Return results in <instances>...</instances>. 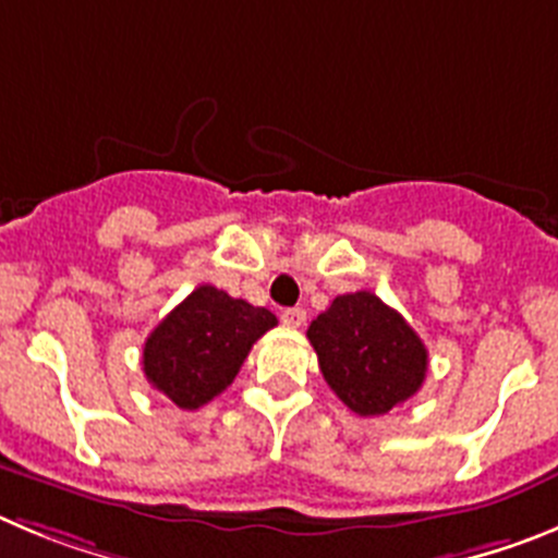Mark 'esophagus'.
Masks as SVG:
<instances>
[{"instance_id": "esophagus-1", "label": "esophagus", "mask_w": 558, "mask_h": 558, "mask_svg": "<svg viewBox=\"0 0 558 558\" xmlns=\"http://www.w3.org/2000/svg\"><path fill=\"white\" fill-rule=\"evenodd\" d=\"M280 323H283L286 328H300V325L305 323V311L303 308H286L283 314H280Z\"/></svg>"}]
</instances>
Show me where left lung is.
Instances as JSON below:
<instances>
[{
    "label": "left lung",
    "instance_id": "left-lung-1",
    "mask_svg": "<svg viewBox=\"0 0 558 558\" xmlns=\"http://www.w3.org/2000/svg\"><path fill=\"white\" fill-rule=\"evenodd\" d=\"M308 341L336 398L359 416H380L414 398L428 350L373 291L341 294L308 325Z\"/></svg>",
    "mask_w": 558,
    "mask_h": 558
}]
</instances>
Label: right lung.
I'll return each mask as SVG.
<instances>
[{"mask_svg": "<svg viewBox=\"0 0 558 558\" xmlns=\"http://www.w3.org/2000/svg\"><path fill=\"white\" fill-rule=\"evenodd\" d=\"M275 325L272 311L197 286L144 341V375L174 405L194 411L233 384L250 348Z\"/></svg>", "mask_w": 558, "mask_h": 558, "instance_id": "right-lung-1", "label": "right lung"}]
</instances>
